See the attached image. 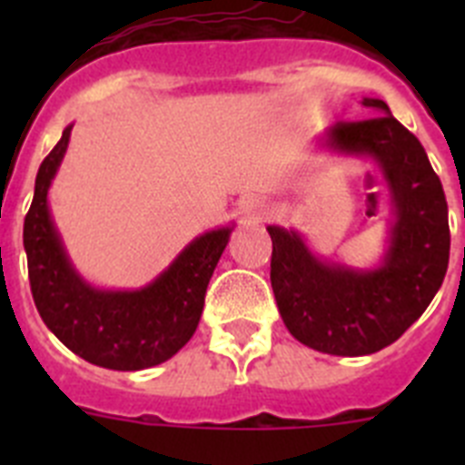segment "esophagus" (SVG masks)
Returning a JSON list of instances; mask_svg holds the SVG:
<instances>
[{
	"label": "esophagus",
	"instance_id": "1",
	"mask_svg": "<svg viewBox=\"0 0 465 465\" xmlns=\"http://www.w3.org/2000/svg\"><path fill=\"white\" fill-rule=\"evenodd\" d=\"M240 213L244 221L256 223V221H262L268 216V204L262 203L261 197L256 195H244L240 200Z\"/></svg>",
	"mask_w": 465,
	"mask_h": 465
}]
</instances>
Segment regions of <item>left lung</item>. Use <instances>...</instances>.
<instances>
[{"label": "left lung", "instance_id": "8db88e82", "mask_svg": "<svg viewBox=\"0 0 465 465\" xmlns=\"http://www.w3.org/2000/svg\"><path fill=\"white\" fill-rule=\"evenodd\" d=\"M361 104L375 116L332 125L322 143L371 155L384 174L393 223L380 268L319 261L295 230L268 225L279 314L298 342L332 356L375 354L396 342L430 305L450 262L445 191L424 146L386 102Z\"/></svg>", "mask_w": 465, "mask_h": 465}]
</instances>
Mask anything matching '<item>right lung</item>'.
Returning a JSON list of instances; mask_svg holds the SVG:
<instances>
[{
    "mask_svg": "<svg viewBox=\"0 0 465 465\" xmlns=\"http://www.w3.org/2000/svg\"><path fill=\"white\" fill-rule=\"evenodd\" d=\"M72 125L36 172L35 200L25 216L32 298L55 338L88 363L109 371H143L193 338L204 293L232 228L195 237L165 272L139 291H102L72 268L48 209V188L67 151Z\"/></svg>",
    "mask_w": 465,
    "mask_h": 465,
    "instance_id": "add662e5",
    "label": "right lung"
}]
</instances>
